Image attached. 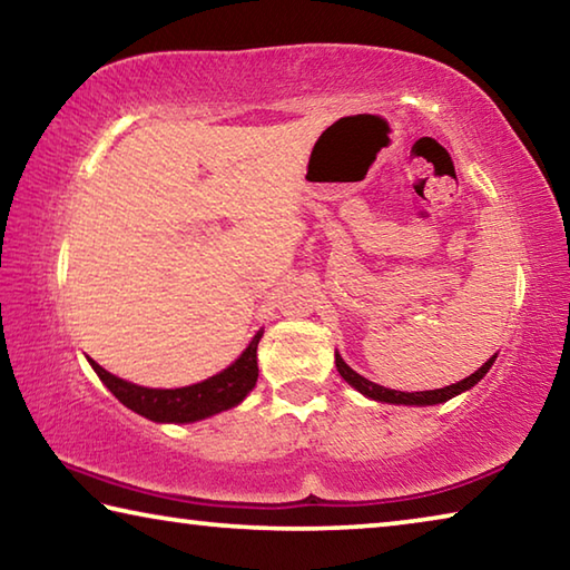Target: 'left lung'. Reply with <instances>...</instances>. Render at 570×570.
I'll use <instances>...</instances> for the list:
<instances>
[{
	"label": "left lung",
	"instance_id": "1",
	"mask_svg": "<svg viewBox=\"0 0 570 570\" xmlns=\"http://www.w3.org/2000/svg\"><path fill=\"white\" fill-rule=\"evenodd\" d=\"M495 356H490V360L480 366L475 374H470L458 384H450V387H442V390H430V392H397V390H387V387H380V384H374L370 380H364L362 374H356L350 364H346L340 354H336V370H340L342 377L352 384L354 390H360L362 394L372 400H380V402H392V404H440V402H448L455 397V394L465 392L470 387H475V384L485 377L490 366H493Z\"/></svg>",
	"mask_w": 570,
	"mask_h": 570
}]
</instances>
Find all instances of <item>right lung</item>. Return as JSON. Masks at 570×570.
<instances>
[{
  "label": "right lung",
  "mask_w": 570,
  "mask_h": 570,
  "mask_svg": "<svg viewBox=\"0 0 570 570\" xmlns=\"http://www.w3.org/2000/svg\"><path fill=\"white\" fill-rule=\"evenodd\" d=\"M262 334L264 332H258L254 340H250L246 352L240 354L228 370L206 382L190 384V387L180 390L138 387V384L125 382L120 377H115L108 370H102V366L98 362H92L90 356L88 362L92 364V370L98 372L105 387L132 412H138L153 422H196L234 407V404H238L250 390H254V384L258 380L256 346L258 340H262Z\"/></svg>",
  "instance_id": "add662e5"
}]
</instances>
